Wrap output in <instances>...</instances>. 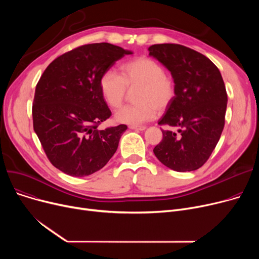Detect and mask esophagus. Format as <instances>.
<instances>
[{"mask_svg":"<svg viewBox=\"0 0 259 259\" xmlns=\"http://www.w3.org/2000/svg\"><path fill=\"white\" fill-rule=\"evenodd\" d=\"M129 128L132 130H137V131H143L146 129L145 126H134V125H130Z\"/></svg>","mask_w":259,"mask_h":259,"instance_id":"obj_1","label":"esophagus"}]
</instances>
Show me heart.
I'll return each instance as SVG.
<instances>
[{
    "instance_id": "obj_1",
    "label": "heart",
    "mask_w": 259,
    "mask_h": 259,
    "mask_svg": "<svg viewBox=\"0 0 259 259\" xmlns=\"http://www.w3.org/2000/svg\"><path fill=\"white\" fill-rule=\"evenodd\" d=\"M137 104L121 108L115 119L122 124L138 126L152 119L157 109L164 111L176 97V83L166 73L165 67L154 59L140 57L120 65V75L114 70L105 71L100 78V90L106 104L119 108L127 98L128 89H135Z\"/></svg>"
}]
</instances>
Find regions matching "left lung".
Returning a JSON list of instances; mask_svg holds the SVG:
<instances>
[{"label": "left lung", "instance_id": "8db88e82", "mask_svg": "<svg viewBox=\"0 0 259 259\" xmlns=\"http://www.w3.org/2000/svg\"><path fill=\"white\" fill-rule=\"evenodd\" d=\"M148 50L176 83V97L158 121L171 129H161L162 140L153 152L174 171L197 170L209 159L225 127L228 97L222 74L207 57L183 45L155 44Z\"/></svg>", "mask_w": 259, "mask_h": 259}]
</instances>
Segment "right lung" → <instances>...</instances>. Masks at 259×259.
Wrapping results in <instances>:
<instances>
[{"label": "right lung", "instance_id": "right-lung-1", "mask_svg": "<svg viewBox=\"0 0 259 259\" xmlns=\"http://www.w3.org/2000/svg\"><path fill=\"white\" fill-rule=\"evenodd\" d=\"M131 51L109 43L87 44L52 61L35 87L33 129L51 164L83 178L115 153L126 125L98 129L111 116L100 90L102 74Z\"/></svg>", "mask_w": 259, "mask_h": 259}]
</instances>
